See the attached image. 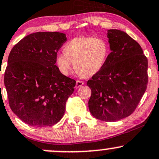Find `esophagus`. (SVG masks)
<instances>
[{
  "label": "esophagus",
  "mask_w": 159,
  "mask_h": 159,
  "mask_svg": "<svg viewBox=\"0 0 159 159\" xmlns=\"http://www.w3.org/2000/svg\"><path fill=\"white\" fill-rule=\"evenodd\" d=\"M84 83L83 81H76L75 87V88L76 89L81 88V87L82 86V85H84Z\"/></svg>",
  "instance_id": "obj_1"
}]
</instances>
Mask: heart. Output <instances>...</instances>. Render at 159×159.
Wrapping results in <instances>:
<instances>
[{"label": "heart", "mask_w": 159, "mask_h": 159, "mask_svg": "<svg viewBox=\"0 0 159 159\" xmlns=\"http://www.w3.org/2000/svg\"><path fill=\"white\" fill-rule=\"evenodd\" d=\"M109 55V47L102 38L80 36L66 44L64 53L56 58L57 67L64 75H69L73 64L77 72L85 77L97 74L105 64Z\"/></svg>", "instance_id": "1"}]
</instances>
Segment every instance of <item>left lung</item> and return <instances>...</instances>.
Returning <instances> with one entry per match:
<instances>
[{
	"label": "left lung",
	"mask_w": 159,
	"mask_h": 159,
	"mask_svg": "<svg viewBox=\"0 0 159 159\" xmlns=\"http://www.w3.org/2000/svg\"><path fill=\"white\" fill-rule=\"evenodd\" d=\"M111 53L105 64L88 80V107L103 121H116L132 114L147 88L148 60L142 48L126 32L108 30Z\"/></svg>",
	"instance_id": "left-lung-1"
}]
</instances>
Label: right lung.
Returning <instances> with one entry per match:
<instances>
[{"label": "right lung", "instance_id": "right-lung-1", "mask_svg": "<svg viewBox=\"0 0 159 159\" xmlns=\"http://www.w3.org/2000/svg\"><path fill=\"white\" fill-rule=\"evenodd\" d=\"M66 41L61 32L33 33L13 47L4 73L11 110L31 126H52L60 121L76 81L55 65Z\"/></svg>", "mask_w": 159, "mask_h": 159}]
</instances>
